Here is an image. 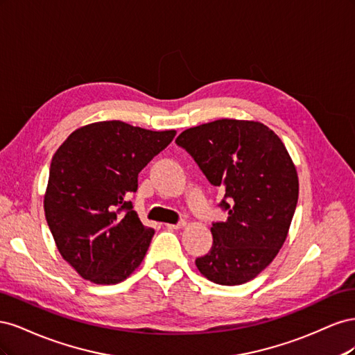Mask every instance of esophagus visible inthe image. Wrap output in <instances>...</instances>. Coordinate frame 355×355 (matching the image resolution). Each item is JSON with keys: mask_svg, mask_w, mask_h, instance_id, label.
Segmentation results:
<instances>
[{"mask_svg": "<svg viewBox=\"0 0 355 355\" xmlns=\"http://www.w3.org/2000/svg\"><path fill=\"white\" fill-rule=\"evenodd\" d=\"M185 227H187L185 220H180L178 223H166V228H168V230H180V228H185Z\"/></svg>", "mask_w": 355, "mask_h": 355, "instance_id": "esophagus-1", "label": "esophagus"}]
</instances>
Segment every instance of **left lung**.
Returning a JSON list of instances; mask_svg holds the SVG:
<instances>
[{
  "label": "left lung",
  "instance_id": "left-lung-1",
  "mask_svg": "<svg viewBox=\"0 0 355 355\" xmlns=\"http://www.w3.org/2000/svg\"><path fill=\"white\" fill-rule=\"evenodd\" d=\"M176 144L220 187L225 222L210 228L213 245L198 271L222 286L253 280L283 247L299 196L297 171L284 144L257 121L222 118L187 128Z\"/></svg>",
  "mask_w": 355,
  "mask_h": 355
}]
</instances>
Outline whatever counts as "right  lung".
<instances>
[{
    "label": "right lung",
    "mask_w": 355,
    "mask_h": 355,
    "mask_svg": "<svg viewBox=\"0 0 355 355\" xmlns=\"http://www.w3.org/2000/svg\"><path fill=\"white\" fill-rule=\"evenodd\" d=\"M175 135L99 121L72 132L53 155L46 219L59 253L84 280L116 284L142 263L154 230L128 197L141 170Z\"/></svg>",
    "instance_id": "1"
}]
</instances>
